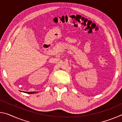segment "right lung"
Instances as JSON below:
<instances>
[{
    "instance_id": "obj_1",
    "label": "right lung",
    "mask_w": 122,
    "mask_h": 122,
    "mask_svg": "<svg viewBox=\"0 0 122 122\" xmlns=\"http://www.w3.org/2000/svg\"><path fill=\"white\" fill-rule=\"evenodd\" d=\"M35 92H26V93H27V94H33V93H35Z\"/></svg>"
}]
</instances>
